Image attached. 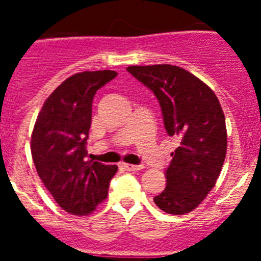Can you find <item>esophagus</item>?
Wrapping results in <instances>:
<instances>
[{
  "label": "esophagus",
  "instance_id": "34e87169",
  "mask_svg": "<svg viewBox=\"0 0 261 261\" xmlns=\"http://www.w3.org/2000/svg\"><path fill=\"white\" fill-rule=\"evenodd\" d=\"M120 167L126 170V171H140L144 168V166L141 165H130V163H120Z\"/></svg>",
  "mask_w": 261,
  "mask_h": 261
}]
</instances>
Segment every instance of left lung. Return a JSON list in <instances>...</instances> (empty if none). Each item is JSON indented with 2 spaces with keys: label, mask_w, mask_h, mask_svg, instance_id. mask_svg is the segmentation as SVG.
I'll return each instance as SVG.
<instances>
[{
  "label": "left lung",
  "mask_w": 261,
  "mask_h": 261,
  "mask_svg": "<svg viewBox=\"0 0 261 261\" xmlns=\"http://www.w3.org/2000/svg\"><path fill=\"white\" fill-rule=\"evenodd\" d=\"M126 70L150 89L177 147L166 170V188L154 197L159 209L181 216L201 204L220 176L227 149L225 115L213 90L190 71L159 64Z\"/></svg>",
  "instance_id": "left-lung-1"
}]
</instances>
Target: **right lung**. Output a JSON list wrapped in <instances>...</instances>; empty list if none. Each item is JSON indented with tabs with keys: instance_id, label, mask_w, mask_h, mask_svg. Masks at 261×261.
<instances>
[{
	"instance_id": "right-lung-1",
	"label": "right lung",
	"mask_w": 261,
	"mask_h": 261,
	"mask_svg": "<svg viewBox=\"0 0 261 261\" xmlns=\"http://www.w3.org/2000/svg\"><path fill=\"white\" fill-rule=\"evenodd\" d=\"M117 75L82 71L66 78L47 98L31 135L39 177L55 201L74 216H87L107 197L116 165L87 161L86 142L95 93Z\"/></svg>"
}]
</instances>
